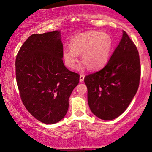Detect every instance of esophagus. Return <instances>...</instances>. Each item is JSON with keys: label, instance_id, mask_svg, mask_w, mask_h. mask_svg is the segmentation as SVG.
<instances>
[{"label": "esophagus", "instance_id": "obj_1", "mask_svg": "<svg viewBox=\"0 0 152 152\" xmlns=\"http://www.w3.org/2000/svg\"><path fill=\"white\" fill-rule=\"evenodd\" d=\"M83 79H84V75L81 74V75H80V77H79V81H80V82L83 81Z\"/></svg>", "mask_w": 152, "mask_h": 152}]
</instances>
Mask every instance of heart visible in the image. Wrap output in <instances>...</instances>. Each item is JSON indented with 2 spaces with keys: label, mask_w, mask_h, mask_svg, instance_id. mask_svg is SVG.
Instances as JSON below:
<instances>
[{
  "label": "heart",
  "mask_w": 152,
  "mask_h": 152,
  "mask_svg": "<svg viewBox=\"0 0 152 152\" xmlns=\"http://www.w3.org/2000/svg\"><path fill=\"white\" fill-rule=\"evenodd\" d=\"M71 47L63 50L66 65L75 69L78 61V54L91 70L101 69L109 61L113 48L112 38L109 34L91 31L78 34L71 38Z\"/></svg>",
  "instance_id": "1"
}]
</instances>
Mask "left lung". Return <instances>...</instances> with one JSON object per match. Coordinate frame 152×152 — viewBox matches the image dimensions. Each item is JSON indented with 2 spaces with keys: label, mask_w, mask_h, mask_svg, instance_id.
I'll return each instance as SVG.
<instances>
[{
  "label": "left lung",
  "mask_w": 152,
  "mask_h": 152,
  "mask_svg": "<svg viewBox=\"0 0 152 152\" xmlns=\"http://www.w3.org/2000/svg\"><path fill=\"white\" fill-rule=\"evenodd\" d=\"M141 66L137 46L125 31L106 65L87 75L91 111L103 120H112L127 109L139 88Z\"/></svg>",
  "instance_id": "8db88e82"
}]
</instances>
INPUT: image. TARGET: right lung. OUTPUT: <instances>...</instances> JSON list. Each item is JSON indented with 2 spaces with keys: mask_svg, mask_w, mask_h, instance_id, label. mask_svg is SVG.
Listing matches in <instances>:
<instances>
[{
  "mask_svg": "<svg viewBox=\"0 0 152 152\" xmlns=\"http://www.w3.org/2000/svg\"><path fill=\"white\" fill-rule=\"evenodd\" d=\"M60 32L31 35L15 59V77L23 104L36 119L46 124L66 116L69 99L79 74L63 62Z\"/></svg>",
  "mask_w": 152,
  "mask_h": 152,
  "instance_id": "obj_1",
  "label": "right lung"
}]
</instances>
